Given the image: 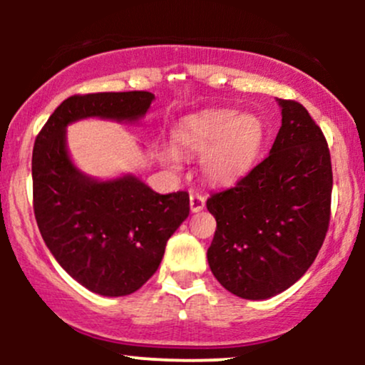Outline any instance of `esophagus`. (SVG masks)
<instances>
[{
  "instance_id": "esophagus-1",
  "label": "esophagus",
  "mask_w": 365,
  "mask_h": 365,
  "mask_svg": "<svg viewBox=\"0 0 365 365\" xmlns=\"http://www.w3.org/2000/svg\"><path fill=\"white\" fill-rule=\"evenodd\" d=\"M206 207V199L199 194H190V211L199 212Z\"/></svg>"
}]
</instances>
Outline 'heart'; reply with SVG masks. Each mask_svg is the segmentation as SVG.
Here are the masks:
<instances>
[{
    "label": "heart",
    "mask_w": 365,
    "mask_h": 365,
    "mask_svg": "<svg viewBox=\"0 0 365 365\" xmlns=\"http://www.w3.org/2000/svg\"><path fill=\"white\" fill-rule=\"evenodd\" d=\"M266 128L259 116L237 110H206L188 115L171 133L175 153L166 161L177 166V156H202L200 170L215 185H233L249 173L261 154Z\"/></svg>",
    "instance_id": "heart-1"
}]
</instances>
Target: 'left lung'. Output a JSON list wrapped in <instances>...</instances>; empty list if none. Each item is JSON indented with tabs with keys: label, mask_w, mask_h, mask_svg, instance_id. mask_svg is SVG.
Wrapping results in <instances>:
<instances>
[{
	"label": "left lung",
	"mask_w": 365,
	"mask_h": 365,
	"mask_svg": "<svg viewBox=\"0 0 365 365\" xmlns=\"http://www.w3.org/2000/svg\"><path fill=\"white\" fill-rule=\"evenodd\" d=\"M282 127L269 156L235 187L207 199L216 232L207 249L215 278L233 295L266 300L312 266L329 225V149L302 104L276 99Z\"/></svg>",
	"instance_id": "left-lung-1"
}]
</instances>
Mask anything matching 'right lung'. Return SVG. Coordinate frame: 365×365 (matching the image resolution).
I'll use <instances>...</instances> for the list:
<instances>
[{
    "label": "right lung",
    "mask_w": 365,
    "mask_h": 365,
    "mask_svg": "<svg viewBox=\"0 0 365 365\" xmlns=\"http://www.w3.org/2000/svg\"><path fill=\"white\" fill-rule=\"evenodd\" d=\"M153 101L148 91L72 96L46 121L32 153L44 244L75 282L104 297L130 295L156 273L166 242L190 211L188 194H158L133 173L89 177L70 158L66 127L87 118L137 123Z\"/></svg>",
    "instance_id": "obj_1"
}]
</instances>
